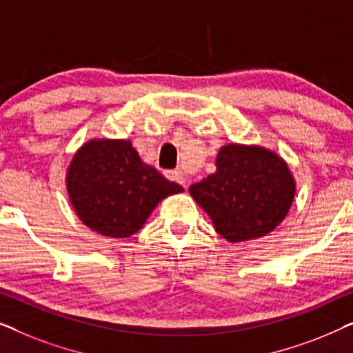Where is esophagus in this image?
Here are the masks:
<instances>
[{
	"mask_svg": "<svg viewBox=\"0 0 353 353\" xmlns=\"http://www.w3.org/2000/svg\"><path fill=\"white\" fill-rule=\"evenodd\" d=\"M167 178H168V180L178 183V185L185 186V188H186V185H188V176H186V173L183 172V170H172V172H167Z\"/></svg>",
	"mask_w": 353,
	"mask_h": 353,
	"instance_id": "esophagus-1",
	"label": "esophagus"
}]
</instances>
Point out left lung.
Masks as SVG:
<instances>
[{
  "label": "left lung",
  "instance_id": "obj_1",
  "mask_svg": "<svg viewBox=\"0 0 353 353\" xmlns=\"http://www.w3.org/2000/svg\"><path fill=\"white\" fill-rule=\"evenodd\" d=\"M215 167V173L190 186V194L221 238L228 243L263 238L286 219L296 180L276 151L230 143L220 148Z\"/></svg>",
  "mask_w": 353,
  "mask_h": 353
}]
</instances>
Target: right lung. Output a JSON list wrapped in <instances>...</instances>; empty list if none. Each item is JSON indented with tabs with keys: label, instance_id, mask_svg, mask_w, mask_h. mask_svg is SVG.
<instances>
[{
	"label": "right lung",
	"instance_id": "right-lung-1",
	"mask_svg": "<svg viewBox=\"0 0 353 353\" xmlns=\"http://www.w3.org/2000/svg\"><path fill=\"white\" fill-rule=\"evenodd\" d=\"M65 186L81 223L120 239L138 233L162 199L185 191L143 162L130 139L110 138L88 139L77 149Z\"/></svg>",
	"mask_w": 353,
	"mask_h": 353
}]
</instances>
